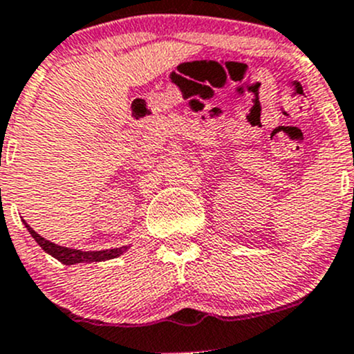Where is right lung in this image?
I'll return each mask as SVG.
<instances>
[{
    "mask_svg": "<svg viewBox=\"0 0 354 354\" xmlns=\"http://www.w3.org/2000/svg\"><path fill=\"white\" fill-rule=\"evenodd\" d=\"M25 223V221H24ZM28 233L34 236L35 242L42 247L44 252H47L49 256H53L54 259H57L63 264L71 266V264H80V262H104L109 261V259H115L119 256H122L129 245H122V247H115V249H107V250H80V249H71V247H63L57 245V243L50 242V240H46L44 236L39 235L37 232L32 230L27 223Z\"/></svg>",
    "mask_w": 354,
    "mask_h": 354,
    "instance_id": "right-lung-1",
    "label": "right lung"
}]
</instances>
